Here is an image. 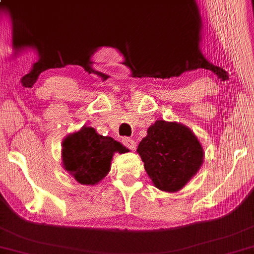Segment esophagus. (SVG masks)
Returning <instances> with one entry per match:
<instances>
[{
  "mask_svg": "<svg viewBox=\"0 0 254 254\" xmlns=\"http://www.w3.org/2000/svg\"><path fill=\"white\" fill-rule=\"evenodd\" d=\"M122 142H123V144L125 145V147L129 148L130 150H135L136 149V143H135V141H133L132 138H129V137H124V138L122 139Z\"/></svg>",
  "mask_w": 254,
  "mask_h": 254,
  "instance_id": "esophagus-1",
  "label": "esophagus"
}]
</instances>
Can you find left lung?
I'll use <instances>...</instances> for the list:
<instances>
[{
    "instance_id": "8db88e82",
    "label": "left lung",
    "mask_w": 254,
    "mask_h": 254,
    "mask_svg": "<svg viewBox=\"0 0 254 254\" xmlns=\"http://www.w3.org/2000/svg\"><path fill=\"white\" fill-rule=\"evenodd\" d=\"M137 153L154 186L165 192L182 190L196 176L204 160L202 144L188 127L162 119L148 127Z\"/></svg>"
}]
</instances>
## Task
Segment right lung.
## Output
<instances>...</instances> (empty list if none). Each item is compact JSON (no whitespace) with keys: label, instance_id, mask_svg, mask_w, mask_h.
<instances>
[{"label":"right lung","instance_id":"right-lung-1","mask_svg":"<svg viewBox=\"0 0 254 254\" xmlns=\"http://www.w3.org/2000/svg\"><path fill=\"white\" fill-rule=\"evenodd\" d=\"M129 151L112 137L99 135L94 127H84L69 133L62 143V165L82 185H95L109 174L115 153Z\"/></svg>","mask_w":254,"mask_h":254}]
</instances>
